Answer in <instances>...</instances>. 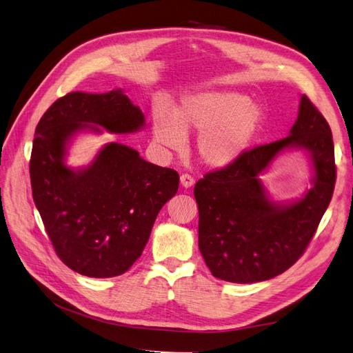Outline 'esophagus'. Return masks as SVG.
Wrapping results in <instances>:
<instances>
[{"label": "esophagus", "mask_w": 353, "mask_h": 353, "mask_svg": "<svg viewBox=\"0 0 353 353\" xmlns=\"http://www.w3.org/2000/svg\"><path fill=\"white\" fill-rule=\"evenodd\" d=\"M179 181H181V185L185 187V188H190V187L194 185V178L191 176L190 174H183V175H181Z\"/></svg>", "instance_id": "34e87169"}]
</instances>
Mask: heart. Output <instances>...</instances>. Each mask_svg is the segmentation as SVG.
Wrapping results in <instances>:
<instances>
[{"instance_id": "1", "label": "heart", "mask_w": 353, "mask_h": 353, "mask_svg": "<svg viewBox=\"0 0 353 353\" xmlns=\"http://www.w3.org/2000/svg\"><path fill=\"white\" fill-rule=\"evenodd\" d=\"M261 122V109L244 94L212 90L183 99L170 116L156 112L154 137L160 144L178 148L184 134L200 132L196 148L201 162L227 168L248 150Z\"/></svg>"}]
</instances>
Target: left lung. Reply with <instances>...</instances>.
<instances>
[{
    "instance_id": "obj_1",
    "label": "left lung",
    "mask_w": 353,
    "mask_h": 353,
    "mask_svg": "<svg viewBox=\"0 0 353 353\" xmlns=\"http://www.w3.org/2000/svg\"><path fill=\"white\" fill-rule=\"evenodd\" d=\"M312 153L314 187L287 207L271 202L257 175L284 148ZM336 184L330 125L306 95L297 121L283 140L245 150L232 165L197 181L199 249L212 275L230 283H258L283 274L311 243Z\"/></svg>"
}]
</instances>
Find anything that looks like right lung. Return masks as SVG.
Wrapping results in <instances>:
<instances>
[{
    "instance_id": "obj_1",
    "label": "right lung",
    "mask_w": 353,
    "mask_h": 353,
    "mask_svg": "<svg viewBox=\"0 0 353 353\" xmlns=\"http://www.w3.org/2000/svg\"><path fill=\"white\" fill-rule=\"evenodd\" d=\"M138 131L144 114L122 94L69 92L37 125L29 162L32 196L48 239L74 272L109 279L140 258L159 210L172 199L179 175L145 162L134 148L110 143L82 170L63 163L69 138L85 128Z\"/></svg>"
}]
</instances>
